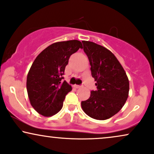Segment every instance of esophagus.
I'll return each instance as SVG.
<instances>
[{"label": "esophagus", "mask_w": 154, "mask_h": 154, "mask_svg": "<svg viewBox=\"0 0 154 154\" xmlns=\"http://www.w3.org/2000/svg\"><path fill=\"white\" fill-rule=\"evenodd\" d=\"M82 87V85H75V87L76 89H79V88H81Z\"/></svg>", "instance_id": "obj_1"}]
</instances>
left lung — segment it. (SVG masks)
I'll list each match as a JSON object with an SVG mask.
<instances>
[{
  "mask_svg": "<svg viewBox=\"0 0 154 154\" xmlns=\"http://www.w3.org/2000/svg\"><path fill=\"white\" fill-rule=\"evenodd\" d=\"M82 42L91 65V76L97 82V90L91 91L88 100L82 102V108L91 118L106 120L125 104L129 96V79L112 52L93 42Z\"/></svg>",
  "mask_w": 154,
  "mask_h": 154,
  "instance_id": "left-lung-1",
  "label": "left lung"
}]
</instances>
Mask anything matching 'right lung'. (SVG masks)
<instances>
[{"label": "right lung", "mask_w": 154, "mask_h": 154, "mask_svg": "<svg viewBox=\"0 0 154 154\" xmlns=\"http://www.w3.org/2000/svg\"><path fill=\"white\" fill-rule=\"evenodd\" d=\"M79 48L82 42L73 40L50 45L34 60L27 77V91L32 106L39 114L51 116L59 112L65 96L72 90L64 79L69 57Z\"/></svg>", "instance_id": "obj_1"}]
</instances>
